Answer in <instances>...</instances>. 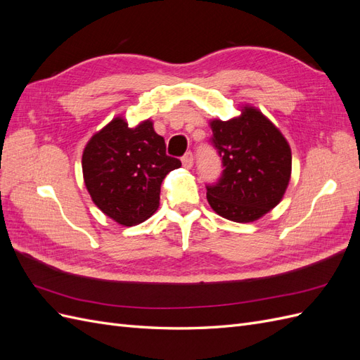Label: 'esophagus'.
Segmentation results:
<instances>
[{
    "label": "esophagus",
    "mask_w": 360,
    "mask_h": 360,
    "mask_svg": "<svg viewBox=\"0 0 360 360\" xmlns=\"http://www.w3.org/2000/svg\"><path fill=\"white\" fill-rule=\"evenodd\" d=\"M181 163H183L184 168H188V169L192 168V165H193V156H192L191 151H188V153L181 158Z\"/></svg>",
    "instance_id": "esophagus-1"
}]
</instances>
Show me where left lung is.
Listing matches in <instances>:
<instances>
[{"mask_svg": "<svg viewBox=\"0 0 360 360\" xmlns=\"http://www.w3.org/2000/svg\"><path fill=\"white\" fill-rule=\"evenodd\" d=\"M212 144L222 176L207 184L212 209L233 222H254L279 204L291 176V148L281 130L254 106L228 122L212 120Z\"/></svg>", "mask_w": 360, "mask_h": 360, "instance_id": "1", "label": "left lung"}]
</instances>
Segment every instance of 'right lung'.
Masks as SVG:
<instances>
[{"label": "right lung", "instance_id": "right-lung-1", "mask_svg": "<svg viewBox=\"0 0 360 360\" xmlns=\"http://www.w3.org/2000/svg\"><path fill=\"white\" fill-rule=\"evenodd\" d=\"M181 162L167 155L165 139L153 122L129 127L115 117L86 143L82 174L93 202L120 225L132 226L153 214L160 200V184Z\"/></svg>", "mask_w": 360, "mask_h": 360}]
</instances>
